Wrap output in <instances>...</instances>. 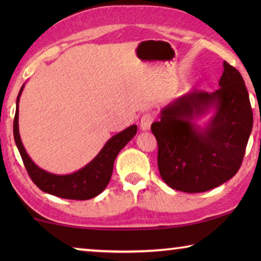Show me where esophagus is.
<instances>
[{
	"label": "esophagus",
	"instance_id": "obj_1",
	"mask_svg": "<svg viewBox=\"0 0 261 261\" xmlns=\"http://www.w3.org/2000/svg\"><path fill=\"white\" fill-rule=\"evenodd\" d=\"M153 122V116L151 114H144L143 117L140 120V129L143 131H147L151 127V124Z\"/></svg>",
	"mask_w": 261,
	"mask_h": 261
}]
</instances>
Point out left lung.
I'll return each mask as SVG.
<instances>
[{"instance_id":"8db88e82","label":"left lung","mask_w":261,"mask_h":261,"mask_svg":"<svg viewBox=\"0 0 261 261\" xmlns=\"http://www.w3.org/2000/svg\"><path fill=\"white\" fill-rule=\"evenodd\" d=\"M219 90L184 94L166 106L151 130L158 141V167L171 189L205 192L236 175L242 165L253 114L244 79L223 62ZM215 112L205 128L197 118Z\"/></svg>"}]
</instances>
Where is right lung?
Masks as SVG:
<instances>
[{
	"mask_svg": "<svg viewBox=\"0 0 261 261\" xmlns=\"http://www.w3.org/2000/svg\"><path fill=\"white\" fill-rule=\"evenodd\" d=\"M24 85L21 86L16 102L14 120V137L17 148L23 159L24 166L31 179L43 192L53 196L73 200H87L94 198L107 187L113 174L114 161L121 149L134 138L137 134V125H131L125 130L113 136L93 160L82 169L68 175H56L41 169L32 161L21 143L18 127L19 99Z\"/></svg>",
	"mask_w": 261,
	"mask_h": 261,
	"instance_id": "1",
	"label": "right lung"
}]
</instances>
